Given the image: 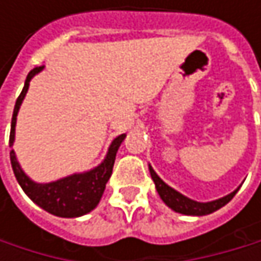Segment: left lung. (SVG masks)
<instances>
[{"instance_id": "8db88e82", "label": "left lung", "mask_w": 261, "mask_h": 261, "mask_svg": "<svg viewBox=\"0 0 261 261\" xmlns=\"http://www.w3.org/2000/svg\"><path fill=\"white\" fill-rule=\"evenodd\" d=\"M149 172H151V177L155 182V189L160 195V198L163 199V202L171 207L172 210L182 213V215H190V216H202V215H208V213H213L216 210H219L221 207H224L225 204H228L234 195L237 193V190H234L233 193L221 198V199H216V201H212V202H196V201H192L189 198H186L184 195L178 193L177 190H174L172 187H169L168 184L160 180V177L154 172V169L149 166Z\"/></svg>"}]
</instances>
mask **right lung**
<instances>
[{"instance_id": "obj_1", "label": "right lung", "mask_w": 261, "mask_h": 261, "mask_svg": "<svg viewBox=\"0 0 261 261\" xmlns=\"http://www.w3.org/2000/svg\"><path fill=\"white\" fill-rule=\"evenodd\" d=\"M42 69H43V66H36L34 69H31L28 72L24 89L16 99L13 118H12V128H10V140H9L10 146L13 145V140H15L16 115H18L19 106L25 96L27 90H28L30 80L33 79V75L40 72ZM124 139H125V134H121L113 140V143L109 148V154H107L106 160L98 168H95L86 174H75V175L62 178L59 181L48 182V184H36L31 181L22 172L21 166L18 165L13 149L10 151V162H12V168H13V172H15L18 182L21 184V187L24 189L27 195L39 207H42L43 210H46L48 213L56 215V216L77 218V216H83V215L89 213L90 210H93L98 205V202L104 193L106 184L112 175L116 152Z\"/></svg>"}]
</instances>
